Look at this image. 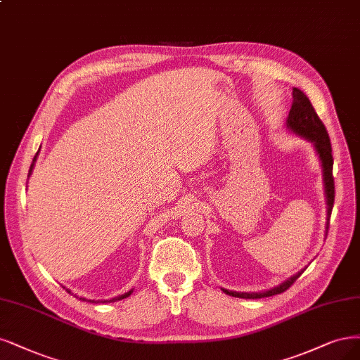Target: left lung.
<instances>
[{"label":"left lung","mask_w":360,"mask_h":360,"mask_svg":"<svg viewBox=\"0 0 360 360\" xmlns=\"http://www.w3.org/2000/svg\"><path fill=\"white\" fill-rule=\"evenodd\" d=\"M292 96H293V101H292L289 116L286 119V128L295 135H298V137H302L304 140L313 144L321 164V174H323V189H325V200H326V226H325V238H326L328 229H329V219H330L332 207H333V198H335V186H333V177H332L333 158H332L330 140L323 122L319 119L314 107L308 100V96L298 88H293ZM305 269L307 266L268 290L235 292V290H228L223 288L221 290L229 296H235V298H244V300L268 298V296H274V295L283 293L284 290H288L292 284L300 278V276Z\"/></svg>","instance_id":"8db88e82"}]
</instances>
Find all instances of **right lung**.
<instances>
[{
    "mask_svg": "<svg viewBox=\"0 0 360 360\" xmlns=\"http://www.w3.org/2000/svg\"><path fill=\"white\" fill-rule=\"evenodd\" d=\"M39 150H40V148H39ZM37 156H39V152H37L35 153V156H34V159H32V164H31V168H30V172H28V177L32 174V169H34V165H35V160H37ZM68 293H71V290L70 289H67V288H64ZM134 290L131 289L129 292H127V293H123V295H119V296H115V298H111L110 301L107 300V301H101V302H116V301H120V300H125V298H128V296L132 293ZM82 301H86V298H80ZM91 302H95V301H91ZM96 302H100V301H96Z\"/></svg>",
    "mask_w": 360,
    "mask_h": 360,
    "instance_id": "right-lung-1",
    "label": "right lung"
}]
</instances>
